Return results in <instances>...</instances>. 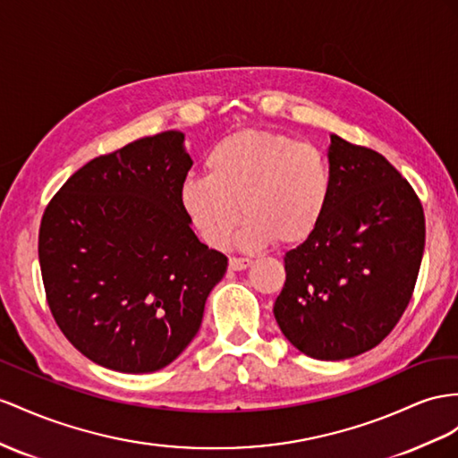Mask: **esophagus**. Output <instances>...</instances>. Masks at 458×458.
Returning <instances> with one entry per match:
<instances>
[{"label":"esophagus","instance_id":"esophagus-1","mask_svg":"<svg viewBox=\"0 0 458 458\" xmlns=\"http://www.w3.org/2000/svg\"><path fill=\"white\" fill-rule=\"evenodd\" d=\"M250 265H251V259H248V257H230L232 271H243V268H248Z\"/></svg>","mask_w":458,"mask_h":458}]
</instances>
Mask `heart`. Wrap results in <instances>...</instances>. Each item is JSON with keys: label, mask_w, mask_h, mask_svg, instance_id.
<instances>
[{"label": "heart", "mask_w": 458, "mask_h": 458, "mask_svg": "<svg viewBox=\"0 0 458 458\" xmlns=\"http://www.w3.org/2000/svg\"><path fill=\"white\" fill-rule=\"evenodd\" d=\"M205 168L207 175L182 182L180 203L210 248H226L242 215V250L306 242L331 205L329 158L318 145L283 133H232L207 152Z\"/></svg>", "instance_id": "b5f03b06"}]
</instances>
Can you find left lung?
Wrapping results in <instances>:
<instances>
[{"mask_svg":"<svg viewBox=\"0 0 458 458\" xmlns=\"http://www.w3.org/2000/svg\"><path fill=\"white\" fill-rule=\"evenodd\" d=\"M333 197L313 236L284 255L280 331L306 356L346 360L377 346L408 308L426 245L416 191L368 147L331 135Z\"/></svg>","mask_w":458,"mask_h":458,"instance_id":"1","label":"left lung"}]
</instances>
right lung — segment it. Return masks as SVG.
I'll list each match as a JSON object with an SVG mask.
<instances>
[{"mask_svg":"<svg viewBox=\"0 0 458 458\" xmlns=\"http://www.w3.org/2000/svg\"><path fill=\"white\" fill-rule=\"evenodd\" d=\"M183 133L143 137L87 162L46 207L38 259L50 311L98 366L166 368L193 341L228 257L197 240L180 203Z\"/></svg>","mask_w":458,"mask_h":458,"instance_id":"obj_1","label":"right lung"}]
</instances>
